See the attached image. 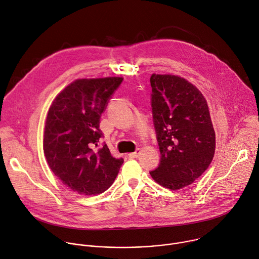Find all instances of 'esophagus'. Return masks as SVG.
Listing matches in <instances>:
<instances>
[{
    "instance_id": "obj_1",
    "label": "esophagus",
    "mask_w": 259,
    "mask_h": 259,
    "mask_svg": "<svg viewBox=\"0 0 259 259\" xmlns=\"http://www.w3.org/2000/svg\"><path fill=\"white\" fill-rule=\"evenodd\" d=\"M139 154H140V149L137 148L134 152H131V153H129L128 155H129V157H131V158H136V157L139 156Z\"/></svg>"
}]
</instances>
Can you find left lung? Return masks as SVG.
I'll return each instance as SVG.
<instances>
[{
    "mask_svg": "<svg viewBox=\"0 0 259 259\" xmlns=\"http://www.w3.org/2000/svg\"><path fill=\"white\" fill-rule=\"evenodd\" d=\"M150 85L160 159L149 174L159 185L178 190L197 180L213 158L215 134L208 107L184 78L152 74Z\"/></svg>",
    "mask_w": 259,
    "mask_h": 259,
    "instance_id": "8db88e82",
    "label": "left lung"
}]
</instances>
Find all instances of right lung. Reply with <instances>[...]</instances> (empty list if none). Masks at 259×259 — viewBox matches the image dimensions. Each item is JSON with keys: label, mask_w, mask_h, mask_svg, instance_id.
<instances>
[{"label": "right lung", "mask_w": 259, "mask_h": 259, "mask_svg": "<svg viewBox=\"0 0 259 259\" xmlns=\"http://www.w3.org/2000/svg\"><path fill=\"white\" fill-rule=\"evenodd\" d=\"M121 77L78 79L54 100L47 117L44 152L55 176L73 192L96 195L115 181L124 162L102 143V114Z\"/></svg>", "instance_id": "1"}]
</instances>
